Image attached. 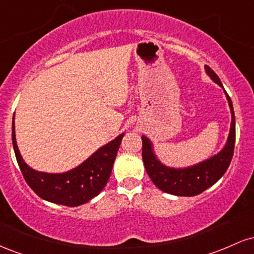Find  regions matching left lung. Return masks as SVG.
<instances>
[{"label": "left lung", "mask_w": 254, "mask_h": 254, "mask_svg": "<svg viewBox=\"0 0 254 254\" xmlns=\"http://www.w3.org/2000/svg\"><path fill=\"white\" fill-rule=\"evenodd\" d=\"M205 70L212 81L223 87L216 72L212 70L210 66L205 65ZM226 95L228 99L230 112H232V124H230L228 141L217 155L212 156L200 164L188 168H179V170L166 167L154 155L153 147H151L149 139L145 136H142V159H143L145 171H147L151 182L156 185V188L164 192H167V193L176 194V196H196L214 185L226 173L227 168L229 167L230 161H232L233 154H234L235 144L234 110H233L232 100L227 92Z\"/></svg>", "instance_id": "8db88e82"}]
</instances>
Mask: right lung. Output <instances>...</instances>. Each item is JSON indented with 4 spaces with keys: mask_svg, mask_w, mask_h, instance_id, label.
Listing matches in <instances>:
<instances>
[{
    "mask_svg": "<svg viewBox=\"0 0 254 254\" xmlns=\"http://www.w3.org/2000/svg\"><path fill=\"white\" fill-rule=\"evenodd\" d=\"M124 133L98 149L89 159L65 173L51 174L28 167L20 155L15 139V127L11 125V139L16 161L26 183L43 199L66 206H77L98 196L112 172L113 162Z\"/></svg>",
    "mask_w": 254,
    "mask_h": 254,
    "instance_id": "add662e5",
    "label": "right lung"
}]
</instances>
